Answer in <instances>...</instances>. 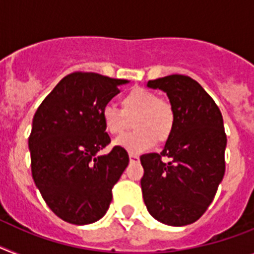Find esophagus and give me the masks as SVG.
Returning a JSON list of instances; mask_svg holds the SVG:
<instances>
[{"mask_svg":"<svg viewBox=\"0 0 254 254\" xmlns=\"http://www.w3.org/2000/svg\"><path fill=\"white\" fill-rule=\"evenodd\" d=\"M129 159H130L131 163H138V161H139V155L130 152L129 153Z\"/></svg>","mask_w":254,"mask_h":254,"instance_id":"obj_1","label":"esophagus"}]
</instances>
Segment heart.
I'll return each mask as SVG.
<instances>
[{
	"label": "heart",
	"mask_w": 254,
	"mask_h": 254,
	"mask_svg": "<svg viewBox=\"0 0 254 254\" xmlns=\"http://www.w3.org/2000/svg\"><path fill=\"white\" fill-rule=\"evenodd\" d=\"M104 130L112 137H121L133 124L135 130L116 140L129 151H143L167 142L176 127V110L172 102L144 87H133L120 98V110L104 104L101 110Z\"/></svg>",
	"instance_id": "heart-1"
}]
</instances>
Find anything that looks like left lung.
Instances as JSON below:
<instances>
[{"label": "left lung", "instance_id": "left-lung-1", "mask_svg": "<svg viewBox=\"0 0 254 254\" xmlns=\"http://www.w3.org/2000/svg\"><path fill=\"white\" fill-rule=\"evenodd\" d=\"M147 86L167 93L176 127L161 152L140 156L144 204L160 222L190 225L205 213L225 176L222 114L203 86L185 74L150 80Z\"/></svg>", "mask_w": 254, "mask_h": 254}]
</instances>
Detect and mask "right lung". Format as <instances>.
Returning <instances> with one entry per match:
<instances>
[{
  "mask_svg": "<svg viewBox=\"0 0 254 254\" xmlns=\"http://www.w3.org/2000/svg\"><path fill=\"white\" fill-rule=\"evenodd\" d=\"M127 82L73 72L59 81L33 116L28 139L32 177L45 203L65 222L87 225L101 219L129 164L121 146L97 155L111 143L101 120L102 107Z\"/></svg>",
  "mask_w": 254,
  "mask_h": 254,
  "instance_id": "add662e5",
  "label": "right lung"
}]
</instances>
